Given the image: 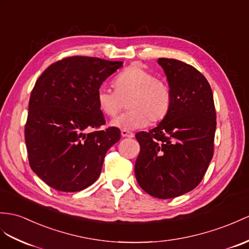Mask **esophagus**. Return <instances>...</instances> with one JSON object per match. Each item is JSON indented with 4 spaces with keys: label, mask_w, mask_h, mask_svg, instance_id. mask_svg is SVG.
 <instances>
[{
    "label": "esophagus",
    "mask_w": 249,
    "mask_h": 249,
    "mask_svg": "<svg viewBox=\"0 0 249 249\" xmlns=\"http://www.w3.org/2000/svg\"><path fill=\"white\" fill-rule=\"evenodd\" d=\"M121 136L132 138V137H134V134H133L132 132H129V131H126V130H121Z\"/></svg>",
    "instance_id": "1"
}]
</instances>
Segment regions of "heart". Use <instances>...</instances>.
<instances>
[{"mask_svg":"<svg viewBox=\"0 0 249 249\" xmlns=\"http://www.w3.org/2000/svg\"><path fill=\"white\" fill-rule=\"evenodd\" d=\"M115 89L100 87L96 99L100 111L108 117H116L128 101L129 111L112 121L124 130H136L159 123L171 107V92L168 84L155 78L142 64L133 63L114 80Z\"/></svg>","mask_w":249,"mask_h":249,"instance_id":"heart-1","label":"heart"}]
</instances>
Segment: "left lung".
<instances>
[{
    "label": "left lung",
    "mask_w": 249,
    "mask_h": 249,
    "mask_svg": "<svg viewBox=\"0 0 249 249\" xmlns=\"http://www.w3.org/2000/svg\"><path fill=\"white\" fill-rule=\"evenodd\" d=\"M171 92L167 116L149 132H138V185L159 198L177 197L201 183L213 156L216 115L209 83L196 68L160 58Z\"/></svg>",
    "instance_id": "8db88e82"
}]
</instances>
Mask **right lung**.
<instances>
[{
    "label": "right lung",
    "instance_id": "right-lung-1",
    "mask_svg": "<svg viewBox=\"0 0 249 249\" xmlns=\"http://www.w3.org/2000/svg\"><path fill=\"white\" fill-rule=\"evenodd\" d=\"M121 61L74 56L42 72L30 94L25 142L32 170L58 191L86 189L99 178L120 130L106 124L97 90Z\"/></svg>",
    "mask_w": 249,
    "mask_h": 249
}]
</instances>
